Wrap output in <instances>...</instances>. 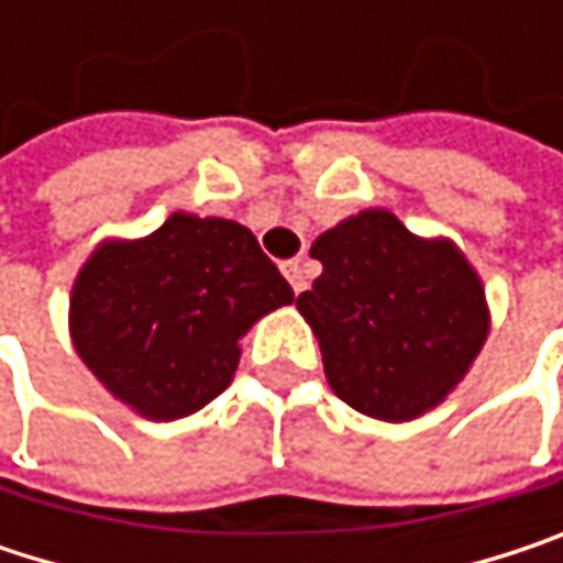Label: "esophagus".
Listing matches in <instances>:
<instances>
[{"mask_svg":"<svg viewBox=\"0 0 563 563\" xmlns=\"http://www.w3.org/2000/svg\"><path fill=\"white\" fill-rule=\"evenodd\" d=\"M283 277L289 280V286H292V292L299 296L302 289H306V274H302V267H299V261H286L280 267Z\"/></svg>","mask_w":563,"mask_h":563,"instance_id":"esophagus-1","label":"esophagus"}]
</instances>
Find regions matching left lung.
Here are the masks:
<instances>
[{
  "label": "left lung",
  "instance_id": "1",
  "mask_svg": "<svg viewBox=\"0 0 563 563\" xmlns=\"http://www.w3.org/2000/svg\"><path fill=\"white\" fill-rule=\"evenodd\" d=\"M322 277L299 292L332 391L358 413L413 420L453 391L489 335L479 274L446 241L410 234L391 211H358L309 251Z\"/></svg>",
  "mask_w": 563,
  "mask_h": 563
}]
</instances>
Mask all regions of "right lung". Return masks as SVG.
<instances>
[{"instance_id":"add662e5","label":"right lung","mask_w":563,"mask_h":563,"mask_svg":"<svg viewBox=\"0 0 563 563\" xmlns=\"http://www.w3.org/2000/svg\"><path fill=\"white\" fill-rule=\"evenodd\" d=\"M292 302L257 238L175 211L140 241L93 247L70 289V339L93 378L150 420H178L224 391L241 335Z\"/></svg>"}]
</instances>
